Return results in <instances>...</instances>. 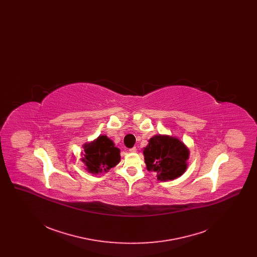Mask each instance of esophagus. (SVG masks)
Instances as JSON below:
<instances>
[{
    "label": "esophagus",
    "instance_id": "1",
    "mask_svg": "<svg viewBox=\"0 0 257 257\" xmlns=\"http://www.w3.org/2000/svg\"><path fill=\"white\" fill-rule=\"evenodd\" d=\"M129 151H130V152H132V153H135V152L137 151V148H136V147H132V148H130V149H129Z\"/></svg>",
    "mask_w": 257,
    "mask_h": 257
}]
</instances>
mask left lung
I'll return each mask as SVG.
<instances>
[{"label": "left lung", "instance_id": "1", "mask_svg": "<svg viewBox=\"0 0 257 257\" xmlns=\"http://www.w3.org/2000/svg\"><path fill=\"white\" fill-rule=\"evenodd\" d=\"M189 149L177 138L155 135L144 148L147 171L156 174L161 181L173 180L187 170Z\"/></svg>", "mask_w": 257, "mask_h": 257}]
</instances>
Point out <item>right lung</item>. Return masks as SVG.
<instances>
[{
	"mask_svg": "<svg viewBox=\"0 0 257 257\" xmlns=\"http://www.w3.org/2000/svg\"><path fill=\"white\" fill-rule=\"evenodd\" d=\"M85 154L82 161L86 165V170L98 174L115 167L120 161V150L114 147L113 142L107 136H99L91 143L84 146Z\"/></svg>",
	"mask_w": 257,
	"mask_h": 257,
	"instance_id": "right-lung-1",
	"label": "right lung"
}]
</instances>
